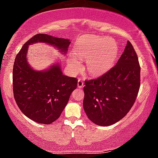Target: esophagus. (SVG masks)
<instances>
[{
    "instance_id": "34e87169",
    "label": "esophagus",
    "mask_w": 158,
    "mask_h": 158,
    "mask_svg": "<svg viewBox=\"0 0 158 158\" xmlns=\"http://www.w3.org/2000/svg\"><path fill=\"white\" fill-rule=\"evenodd\" d=\"M83 85H84V81L81 80V79H79V80H78V82H77L78 87L81 88V87H83Z\"/></svg>"
}]
</instances>
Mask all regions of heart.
I'll list each match as a JSON object with an SVG mask.
<instances>
[{"label":"heart","mask_w":158,"mask_h":158,"mask_svg":"<svg viewBox=\"0 0 158 158\" xmlns=\"http://www.w3.org/2000/svg\"><path fill=\"white\" fill-rule=\"evenodd\" d=\"M118 46L113 39L102 37H87L76 44L74 55L87 60L86 69L91 77H98L113 67L118 58ZM70 65L79 71L81 65L74 56L70 57Z\"/></svg>","instance_id":"b5f03b06"}]
</instances>
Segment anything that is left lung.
I'll list each match as a JSON object with an SVG mask.
<instances>
[{
    "instance_id": "8db88e82",
    "label": "left lung",
    "mask_w": 158,
    "mask_h": 158,
    "mask_svg": "<svg viewBox=\"0 0 158 158\" xmlns=\"http://www.w3.org/2000/svg\"><path fill=\"white\" fill-rule=\"evenodd\" d=\"M140 75L138 56L127 41L113 68L97 79L85 81L83 107L87 118L99 126H110L122 119L135 102Z\"/></svg>"
}]
</instances>
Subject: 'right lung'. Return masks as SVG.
I'll return each mask as SVG.
<instances>
[{"mask_svg": "<svg viewBox=\"0 0 158 158\" xmlns=\"http://www.w3.org/2000/svg\"><path fill=\"white\" fill-rule=\"evenodd\" d=\"M44 43L59 49L62 55L68 50L69 40L38 34L28 40L15 56L13 66V94L18 107L28 118L50 124L60 118L77 79L62 74L60 64H52L46 71H35L26 58L28 45Z\"/></svg>", "mask_w": 158, "mask_h": 158, "instance_id": "obj_1", "label": "right lung"}]
</instances>
